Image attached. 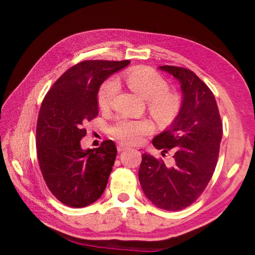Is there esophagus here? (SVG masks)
Masks as SVG:
<instances>
[{
	"instance_id": "1",
	"label": "esophagus",
	"mask_w": 255,
	"mask_h": 255,
	"mask_svg": "<svg viewBox=\"0 0 255 255\" xmlns=\"http://www.w3.org/2000/svg\"><path fill=\"white\" fill-rule=\"evenodd\" d=\"M127 149H129V147H128V145H126V144H124V143H119L117 145V150L119 151V152H122V151H125V150H127Z\"/></svg>"
}]
</instances>
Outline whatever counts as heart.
I'll return each mask as SVG.
<instances>
[{
	"label": "heart",
	"instance_id": "1",
	"mask_svg": "<svg viewBox=\"0 0 255 255\" xmlns=\"http://www.w3.org/2000/svg\"><path fill=\"white\" fill-rule=\"evenodd\" d=\"M127 85L134 93L148 101V106L152 115L163 122L174 119L180 112L181 100L178 95L171 93L166 80L147 67L133 68L125 77ZM118 81L115 78L106 80L101 85L97 94L99 105L103 110L112 107L118 92ZM113 137L128 144L142 141L144 136L153 131V126L147 119H119L111 127Z\"/></svg>",
	"mask_w": 255,
	"mask_h": 255
}]
</instances>
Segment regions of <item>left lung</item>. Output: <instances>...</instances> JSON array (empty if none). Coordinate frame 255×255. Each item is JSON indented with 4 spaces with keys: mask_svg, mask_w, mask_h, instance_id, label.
Returning a JSON list of instances; mask_svg holds the SVG:
<instances>
[{
    "mask_svg": "<svg viewBox=\"0 0 255 255\" xmlns=\"http://www.w3.org/2000/svg\"><path fill=\"white\" fill-rule=\"evenodd\" d=\"M181 84L182 104L174 121L152 140L162 154L174 150V165L143 153L138 172L142 191L161 209L193 204L208 185L217 164L223 124L213 92L191 70L163 66Z\"/></svg>",
    "mask_w": 255,
    "mask_h": 255,
    "instance_id": "8db88e82",
    "label": "left lung"
}]
</instances>
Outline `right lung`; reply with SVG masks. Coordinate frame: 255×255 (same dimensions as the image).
I'll use <instances>...</instances> for the list:
<instances>
[{
  "mask_svg": "<svg viewBox=\"0 0 255 255\" xmlns=\"http://www.w3.org/2000/svg\"><path fill=\"white\" fill-rule=\"evenodd\" d=\"M130 63L89 60L59 78L45 96L36 129L37 156L50 192L70 207L93 204L104 193L117 154L112 140L83 150V125L99 115L97 93L104 81Z\"/></svg>",
  "mask_w": 255,
  "mask_h": 255,
  "instance_id": "add662e5",
  "label": "right lung"
}]
</instances>
